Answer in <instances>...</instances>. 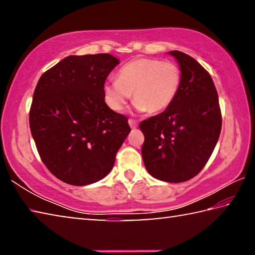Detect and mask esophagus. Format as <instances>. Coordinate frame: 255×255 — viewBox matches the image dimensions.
I'll list each match as a JSON object with an SVG mask.
<instances>
[{
	"instance_id": "34e87169",
	"label": "esophagus",
	"mask_w": 255,
	"mask_h": 255,
	"mask_svg": "<svg viewBox=\"0 0 255 255\" xmlns=\"http://www.w3.org/2000/svg\"><path fill=\"white\" fill-rule=\"evenodd\" d=\"M128 124H129V126H130L132 129L133 128H137V126H138V123L136 122L135 119H129L128 120Z\"/></svg>"
}]
</instances>
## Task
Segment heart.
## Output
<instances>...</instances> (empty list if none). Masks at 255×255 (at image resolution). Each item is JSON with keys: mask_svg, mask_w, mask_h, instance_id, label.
<instances>
[{"mask_svg": "<svg viewBox=\"0 0 255 255\" xmlns=\"http://www.w3.org/2000/svg\"><path fill=\"white\" fill-rule=\"evenodd\" d=\"M181 70L175 63L158 58H136L120 68L117 80L103 85L108 107L122 111L132 94L138 111L158 114L167 109L178 96Z\"/></svg>", "mask_w": 255, "mask_h": 255, "instance_id": "heart-1", "label": "heart"}]
</instances>
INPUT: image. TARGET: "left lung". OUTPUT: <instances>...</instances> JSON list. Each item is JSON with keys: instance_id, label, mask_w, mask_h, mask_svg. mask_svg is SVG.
Returning <instances> with one entry per match:
<instances>
[{"instance_id": "obj_1", "label": "left lung", "mask_w": 255, "mask_h": 255, "mask_svg": "<svg viewBox=\"0 0 255 255\" xmlns=\"http://www.w3.org/2000/svg\"><path fill=\"white\" fill-rule=\"evenodd\" d=\"M178 60L181 85L173 103L140 123L148 173L165 182H184L204 169L221 135L218 94L208 72L191 56L170 51Z\"/></svg>"}]
</instances>
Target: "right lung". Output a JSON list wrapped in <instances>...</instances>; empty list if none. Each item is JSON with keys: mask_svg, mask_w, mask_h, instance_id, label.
I'll list each match as a JSON object with an SVG mask.
<instances>
[{"mask_svg": "<svg viewBox=\"0 0 255 255\" xmlns=\"http://www.w3.org/2000/svg\"><path fill=\"white\" fill-rule=\"evenodd\" d=\"M119 60L110 54L68 56L38 81L29 125L41 161L72 185L109 173L130 132L126 116L107 106L103 85Z\"/></svg>", "mask_w": 255, "mask_h": 255, "instance_id": "add662e5", "label": "right lung"}]
</instances>
